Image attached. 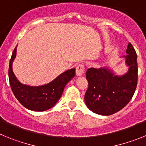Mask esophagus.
<instances>
[{"label":"esophagus","instance_id":"obj_1","mask_svg":"<svg viewBox=\"0 0 146 146\" xmlns=\"http://www.w3.org/2000/svg\"><path fill=\"white\" fill-rule=\"evenodd\" d=\"M85 71H86V68L83 64H79L76 67V74L77 76L82 75L85 73Z\"/></svg>","mask_w":146,"mask_h":146}]
</instances>
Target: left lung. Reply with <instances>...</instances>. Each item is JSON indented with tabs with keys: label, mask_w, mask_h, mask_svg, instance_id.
<instances>
[{
	"label": "left lung",
	"mask_w": 146,
	"mask_h": 146,
	"mask_svg": "<svg viewBox=\"0 0 146 146\" xmlns=\"http://www.w3.org/2000/svg\"><path fill=\"white\" fill-rule=\"evenodd\" d=\"M126 64V74L115 75L108 68H91L86 72L88 88L85 102L91 111L102 115H110L123 109L129 102L137 84V61L135 48L129 43Z\"/></svg>",
	"instance_id": "1"
}]
</instances>
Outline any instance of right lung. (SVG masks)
Instances as JSON below:
<instances>
[{
  "mask_svg": "<svg viewBox=\"0 0 146 146\" xmlns=\"http://www.w3.org/2000/svg\"><path fill=\"white\" fill-rule=\"evenodd\" d=\"M17 47L12 52L9 68V79L12 92L20 104L33 111H45L55 105L61 96L68 82L75 76V69L62 73L50 83L42 86H28L20 83L12 70V62L16 57Z\"/></svg>",
  "mask_w": 146,
  "mask_h": 146,
  "instance_id": "obj_1",
  "label": "right lung"
}]
</instances>
